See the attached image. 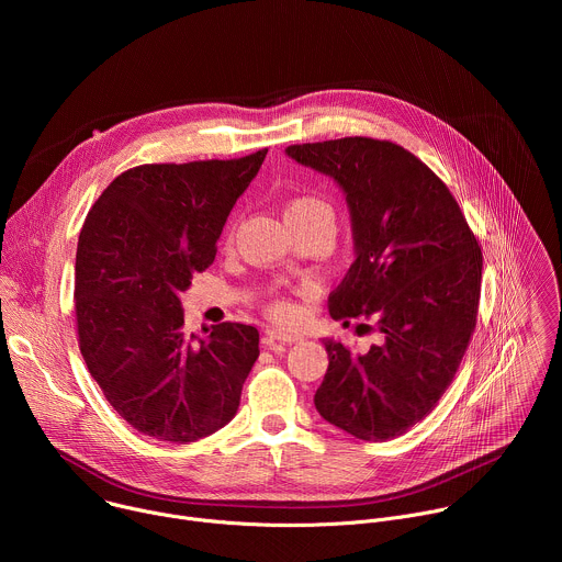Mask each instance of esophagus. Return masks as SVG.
<instances>
[{
    "label": "esophagus",
    "mask_w": 562,
    "mask_h": 562,
    "mask_svg": "<svg viewBox=\"0 0 562 562\" xmlns=\"http://www.w3.org/2000/svg\"><path fill=\"white\" fill-rule=\"evenodd\" d=\"M302 338L297 334H286V331H280V329H269L265 334V347L269 349H276L278 345H291V342H300Z\"/></svg>",
    "instance_id": "1"
}]
</instances>
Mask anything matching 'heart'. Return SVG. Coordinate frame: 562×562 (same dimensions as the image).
Here are the masks:
<instances>
[{
  "label": "heart",
  "mask_w": 562,
  "mask_h": 562,
  "mask_svg": "<svg viewBox=\"0 0 562 562\" xmlns=\"http://www.w3.org/2000/svg\"><path fill=\"white\" fill-rule=\"evenodd\" d=\"M284 217H315V220L327 222L329 226H334V220H336L334 209H331L325 200L311 198V195L291 200L289 206H286V211H284ZM289 311H291V308H289V304H284V302H273V304H271V313H273L276 317H286Z\"/></svg>",
  "instance_id": "obj_1"
}]
</instances>
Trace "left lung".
Here are the masks:
<instances>
[{
    "label": "left lung",
    "mask_w": 562,
    "mask_h": 562,
    "mask_svg": "<svg viewBox=\"0 0 562 562\" xmlns=\"http://www.w3.org/2000/svg\"><path fill=\"white\" fill-rule=\"evenodd\" d=\"M284 153L329 176L347 198L356 260L329 295L331 315L345 325L369 317L382 336L358 356L323 340L329 369L315 409L360 440L403 436L434 412L460 367L475 329L483 254L445 182L403 146L342 137Z\"/></svg>",
    "instance_id": "obj_1"
}]
</instances>
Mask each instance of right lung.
<instances>
[{"instance_id": "obj_1", "label": "right lung", "mask_w": 562, "mask_h": 562, "mask_svg": "<svg viewBox=\"0 0 562 562\" xmlns=\"http://www.w3.org/2000/svg\"><path fill=\"white\" fill-rule=\"evenodd\" d=\"M267 148L239 159L144 165L117 176L79 233V351L111 407L139 434L187 445L222 429L260 356L251 325L184 334L180 293L215 243Z\"/></svg>"}]
</instances>
